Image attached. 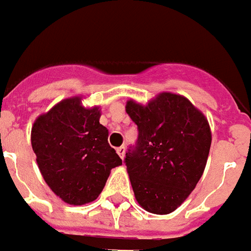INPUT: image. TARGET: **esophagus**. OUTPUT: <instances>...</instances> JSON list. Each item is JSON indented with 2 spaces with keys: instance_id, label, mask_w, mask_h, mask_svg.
Here are the masks:
<instances>
[{
  "instance_id": "1",
  "label": "esophagus",
  "mask_w": 251,
  "mask_h": 251,
  "mask_svg": "<svg viewBox=\"0 0 251 251\" xmlns=\"http://www.w3.org/2000/svg\"><path fill=\"white\" fill-rule=\"evenodd\" d=\"M116 152L119 153L120 157L124 158V156H125V147L121 146V147H119V148H116Z\"/></svg>"
}]
</instances>
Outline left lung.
Returning <instances> with one entry per match:
<instances>
[{
	"instance_id": "8db88e82",
	"label": "left lung",
	"mask_w": 251,
	"mask_h": 251,
	"mask_svg": "<svg viewBox=\"0 0 251 251\" xmlns=\"http://www.w3.org/2000/svg\"><path fill=\"white\" fill-rule=\"evenodd\" d=\"M125 108L139 130L136 147L125 158L136 201L148 213H173L202 176L210 125L187 98L169 91L146 105L130 99Z\"/></svg>"
}]
</instances>
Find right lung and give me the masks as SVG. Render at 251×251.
Instances as JSON below:
<instances>
[{
	"label": "right lung",
	"instance_id": "obj_1",
	"mask_svg": "<svg viewBox=\"0 0 251 251\" xmlns=\"http://www.w3.org/2000/svg\"><path fill=\"white\" fill-rule=\"evenodd\" d=\"M99 105L82 97L63 99L34 120L30 143L38 169L52 192L69 205H85L104 188L111 170L122 165L99 122Z\"/></svg>",
	"mask_w": 251,
	"mask_h": 251
}]
</instances>
